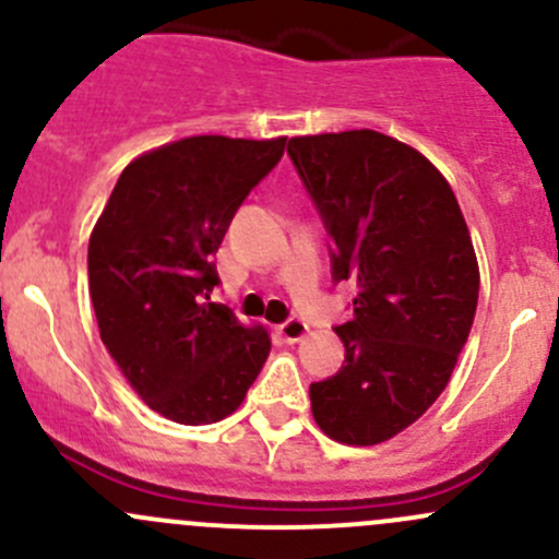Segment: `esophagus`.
Listing matches in <instances>:
<instances>
[{"label":"esophagus","instance_id":"34e87169","mask_svg":"<svg viewBox=\"0 0 559 559\" xmlns=\"http://www.w3.org/2000/svg\"><path fill=\"white\" fill-rule=\"evenodd\" d=\"M278 332H281V337H284L286 343H300L302 337L308 335V324H306V321H300V319H289L286 324L278 326Z\"/></svg>","mask_w":559,"mask_h":559}]
</instances>
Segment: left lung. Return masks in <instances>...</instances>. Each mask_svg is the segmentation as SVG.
<instances>
[{"mask_svg":"<svg viewBox=\"0 0 559 559\" xmlns=\"http://www.w3.org/2000/svg\"><path fill=\"white\" fill-rule=\"evenodd\" d=\"M289 156L335 243L332 275L357 284L335 326L346 362L311 384L313 419L332 441L376 447L452 379L478 302L471 233L441 170L389 134H302Z\"/></svg>","mask_w":559,"mask_h":559,"instance_id":"obj_1","label":"left lung"}]
</instances>
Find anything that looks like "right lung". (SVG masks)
<instances>
[{"label":"right lung","instance_id":"add662e5","mask_svg":"<svg viewBox=\"0 0 559 559\" xmlns=\"http://www.w3.org/2000/svg\"><path fill=\"white\" fill-rule=\"evenodd\" d=\"M286 138L197 134L123 167L88 240L99 337L129 386L178 425L240 408L270 354V332L211 300L216 257L248 191Z\"/></svg>","mask_w":559,"mask_h":559}]
</instances>
